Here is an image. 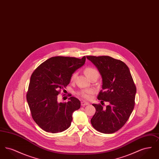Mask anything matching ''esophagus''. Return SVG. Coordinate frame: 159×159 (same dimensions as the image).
Returning a JSON list of instances; mask_svg holds the SVG:
<instances>
[{
  "label": "esophagus",
  "mask_w": 159,
  "mask_h": 159,
  "mask_svg": "<svg viewBox=\"0 0 159 159\" xmlns=\"http://www.w3.org/2000/svg\"><path fill=\"white\" fill-rule=\"evenodd\" d=\"M89 102H86V101H82L81 102V105L82 106H87V105H89Z\"/></svg>",
  "instance_id": "obj_1"
}]
</instances>
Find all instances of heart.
I'll use <instances>...</instances> for the list:
<instances>
[{
  "label": "heart",
  "mask_w": 159,
  "mask_h": 159,
  "mask_svg": "<svg viewBox=\"0 0 159 159\" xmlns=\"http://www.w3.org/2000/svg\"><path fill=\"white\" fill-rule=\"evenodd\" d=\"M84 73L88 78L89 79L93 77H98L99 73L98 71L92 67H86L84 70ZM76 73H73L71 77V81H73L76 77ZM93 92L91 89H86L82 90L78 92V95L84 99H89L90 98V95Z\"/></svg>",
  "instance_id": "1"
}]
</instances>
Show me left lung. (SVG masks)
<instances>
[{
    "instance_id": "8db88e82",
    "label": "left lung",
    "mask_w": 159,
    "mask_h": 159,
    "mask_svg": "<svg viewBox=\"0 0 159 159\" xmlns=\"http://www.w3.org/2000/svg\"><path fill=\"white\" fill-rule=\"evenodd\" d=\"M97 67L102 79L99 100L110 103L106 108L92 104L96 112L91 119L92 126L99 132L113 134L121 128L132 113L136 89L128 67L123 61L109 56H87Z\"/></svg>"
}]
</instances>
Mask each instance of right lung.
I'll return each instance as SVG.
<instances>
[{"mask_svg":"<svg viewBox=\"0 0 159 159\" xmlns=\"http://www.w3.org/2000/svg\"><path fill=\"white\" fill-rule=\"evenodd\" d=\"M85 61V57H51L32 73L27 101L33 120L46 132H61L70 126L73 113L80 108V102L71 97L67 102H58L57 96L61 90L65 91L72 75Z\"/></svg>","mask_w":159,"mask_h":159,"instance_id":"obj_1","label":"right lung"}]
</instances>
